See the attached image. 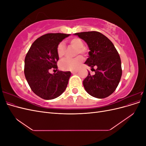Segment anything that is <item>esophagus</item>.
<instances>
[{"label":"esophagus","mask_w":146,"mask_h":146,"mask_svg":"<svg viewBox=\"0 0 146 146\" xmlns=\"http://www.w3.org/2000/svg\"><path fill=\"white\" fill-rule=\"evenodd\" d=\"M77 72H78V70H71V73L72 74H74L77 73Z\"/></svg>","instance_id":"34e87169"}]
</instances>
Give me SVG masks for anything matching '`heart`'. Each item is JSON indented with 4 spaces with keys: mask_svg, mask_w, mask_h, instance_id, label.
Masks as SVG:
<instances>
[{
    "mask_svg": "<svg viewBox=\"0 0 146 146\" xmlns=\"http://www.w3.org/2000/svg\"><path fill=\"white\" fill-rule=\"evenodd\" d=\"M69 43L72 46L76 48V52H75V55H77L80 54L85 55L87 53L86 48L83 47V42L80 38H72L69 41ZM65 51L66 48L64 42H60L56 47L57 54L60 57H62L65 54ZM83 57L81 55H78L74 58H66L63 59L60 61V68L63 70H74L78 69L83 63Z\"/></svg>",
    "mask_w": 146,
    "mask_h": 146,
    "instance_id": "b5f03b06",
    "label": "heart"
}]
</instances>
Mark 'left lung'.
<instances>
[{
	"label": "left lung",
	"instance_id": "obj_1",
	"mask_svg": "<svg viewBox=\"0 0 146 146\" xmlns=\"http://www.w3.org/2000/svg\"><path fill=\"white\" fill-rule=\"evenodd\" d=\"M75 35L83 39L90 51L85 64L90 66L94 74L88 71L83 82L88 94L94 98L104 99L116 90L122 76L121 61L112 42L100 32H85ZM96 66L95 70L93 68Z\"/></svg>",
	"mask_w": 146,
	"mask_h": 146
}]
</instances>
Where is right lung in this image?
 <instances>
[{
  "label": "right lung",
  "mask_w": 146,
  "mask_h": 146,
  "mask_svg": "<svg viewBox=\"0 0 146 146\" xmlns=\"http://www.w3.org/2000/svg\"><path fill=\"white\" fill-rule=\"evenodd\" d=\"M64 33H47L35 40L25 58L24 74L31 90L46 100L58 98L65 91L70 77V71L57 70L59 56L56 47L63 39L69 36Z\"/></svg>",
  "instance_id": "obj_1"
}]
</instances>
